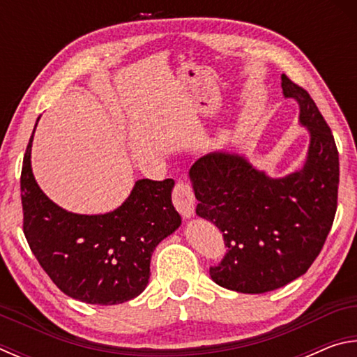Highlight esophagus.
Masks as SVG:
<instances>
[{
  "label": "esophagus",
  "instance_id": "34e87169",
  "mask_svg": "<svg viewBox=\"0 0 357 357\" xmlns=\"http://www.w3.org/2000/svg\"><path fill=\"white\" fill-rule=\"evenodd\" d=\"M173 204L184 219H189V217L193 215V211H195V206H197V200H195V193H193L192 187L189 184L183 183V181L176 183V185H174L173 189Z\"/></svg>",
  "mask_w": 357,
  "mask_h": 357
}]
</instances>
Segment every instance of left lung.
<instances>
[{
  "label": "left lung",
  "instance_id": "8db88e82",
  "mask_svg": "<svg viewBox=\"0 0 357 357\" xmlns=\"http://www.w3.org/2000/svg\"><path fill=\"white\" fill-rule=\"evenodd\" d=\"M282 89L299 104V123L310 134L299 172L269 178L229 153L203 155L189 172L197 214L220 229L228 247L209 275L233 291L268 293L305 274L335 217L340 173L334 135L304 88L283 74Z\"/></svg>",
  "mask_w": 357,
  "mask_h": 357
}]
</instances>
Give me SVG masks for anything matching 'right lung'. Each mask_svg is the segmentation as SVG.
<instances>
[{"mask_svg": "<svg viewBox=\"0 0 357 357\" xmlns=\"http://www.w3.org/2000/svg\"><path fill=\"white\" fill-rule=\"evenodd\" d=\"M31 144L33 135L20 176L23 233L42 269L64 294L86 304L114 305L137 298L148 285L157 244L181 225L172 203L174 181L140 179L112 213L74 214L36 183Z\"/></svg>", "mask_w": 357, "mask_h": 357, "instance_id": "1", "label": "right lung"}]
</instances>
